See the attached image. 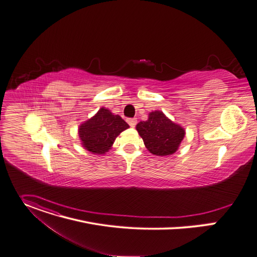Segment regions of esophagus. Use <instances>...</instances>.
<instances>
[{
  "instance_id": "1",
  "label": "esophagus",
  "mask_w": 257,
  "mask_h": 257,
  "mask_svg": "<svg viewBox=\"0 0 257 257\" xmlns=\"http://www.w3.org/2000/svg\"><path fill=\"white\" fill-rule=\"evenodd\" d=\"M127 122H128V124L130 125V127H135V125L137 124V120H136L135 118H133V119H128Z\"/></svg>"
}]
</instances>
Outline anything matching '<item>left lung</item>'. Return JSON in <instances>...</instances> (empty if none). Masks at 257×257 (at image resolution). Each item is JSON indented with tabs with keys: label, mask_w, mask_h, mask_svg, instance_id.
Returning a JSON list of instances; mask_svg holds the SVG:
<instances>
[{
	"label": "left lung",
	"mask_w": 257,
	"mask_h": 257,
	"mask_svg": "<svg viewBox=\"0 0 257 257\" xmlns=\"http://www.w3.org/2000/svg\"><path fill=\"white\" fill-rule=\"evenodd\" d=\"M136 130L148 151L159 157L174 154L184 138L185 130L161 110L151 111L147 121L139 122Z\"/></svg>",
	"instance_id": "1"
}]
</instances>
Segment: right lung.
I'll use <instances>...</instances> for the list:
<instances>
[{
  "mask_svg": "<svg viewBox=\"0 0 257 257\" xmlns=\"http://www.w3.org/2000/svg\"><path fill=\"white\" fill-rule=\"evenodd\" d=\"M128 128L129 125L119 114L100 107L92 118L79 126L78 132L85 150L95 155H104L111 149L116 136Z\"/></svg>",
  "mask_w": 257,
  "mask_h": 257,
  "instance_id": "add662e5",
  "label": "right lung"
}]
</instances>
